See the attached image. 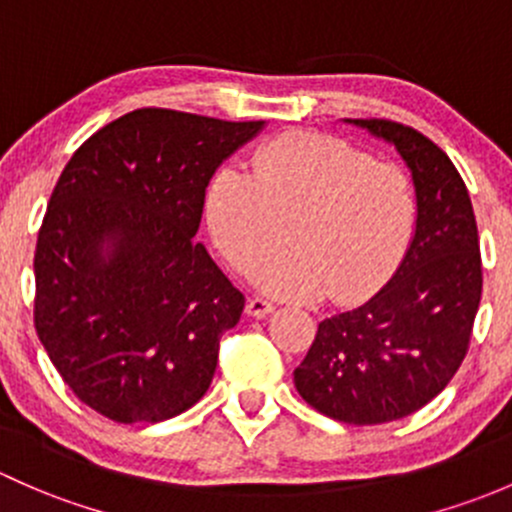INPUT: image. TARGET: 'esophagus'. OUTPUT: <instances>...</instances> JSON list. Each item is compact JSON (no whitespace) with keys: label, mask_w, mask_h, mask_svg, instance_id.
I'll return each mask as SVG.
<instances>
[{"label":"esophagus","mask_w":512,"mask_h":512,"mask_svg":"<svg viewBox=\"0 0 512 512\" xmlns=\"http://www.w3.org/2000/svg\"><path fill=\"white\" fill-rule=\"evenodd\" d=\"M273 308H276V305L271 303V300H266V298H249V303H246V313L251 315V318H266V315H271L273 313Z\"/></svg>","instance_id":"esophagus-1"}]
</instances>
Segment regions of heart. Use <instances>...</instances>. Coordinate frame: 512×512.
<instances>
[{"label": "heart", "instance_id": "obj_1", "mask_svg": "<svg viewBox=\"0 0 512 512\" xmlns=\"http://www.w3.org/2000/svg\"><path fill=\"white\" fill-rule=\"evenodd\" d=\"M207 224L239 271L282 240L288 252L258 263L251 278L281 298L355 300L377 291L412 241L416 197L394 162L340 138L288 133L254 155V170L221 167L207 189Z\"/></svg>", "mask_w": 512, "mask_h": 512}]
</instances>
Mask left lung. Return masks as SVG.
Listing matches in <instances>:
<instances>
[{
  "mask_svg": "<svg viewBox=\"0 0 512 512\" xmlns=\"http://www.w3.org/2000/svg\"><path fill=\"white\" fill-rule=\"evenodd\" d=\"M392 142L412 170L416 231L392 281L318 325L295 367L300 397L345 424H384L429 404L461 367L483 271L471 197L444 150L394 120H347Z\"/></svg>",
  "mask_w": 512,
  "mask_h": 512,
  "instance_id": "8db88e82",
  "label": "left lung"
}]
</instances>
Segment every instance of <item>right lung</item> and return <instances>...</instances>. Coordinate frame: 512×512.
<instances>
[{
  "label": "right lung",
  "mask_w": 512,
  "mask_h": 512,
  "mask_svg": "<svg viewBox=\"0 0 512 512\" xmlns=\"http://www.w3.org/2000/svg\"><path fill=\"white\" fill-rule=\"evenodd\" d=\"M263 120L140 108L63 167L34 254V325L63 382L118 424L187 412L244 295L194 239L209 179Z\"/></svg>",
  "instance_id": "obj_1"
}]
</instances>
